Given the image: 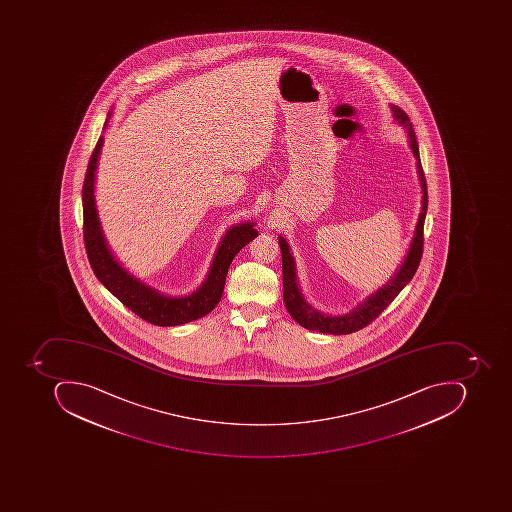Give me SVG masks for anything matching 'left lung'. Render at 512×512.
Listing matches in <instances>:
<instances>
[{
	"label": "left lung",
	"mask_w": 512,
	"mask_h": 512,
	"mask_svg": "<svg viewBox=\"0 0 512 512\" xmlns=\"http://www.w3.org/2000/svg\"><path fill=\"white\" fill-rule=\"evenodd\" d=\"M391 111L395 120L401 126H405L406 131H408L409 146H411L412 154L417 160L418 180H420L421 194H423V197H421V211L418 215L417 226H415L414 238H412L411 246H409L408 255H406L405 261L401 264L397 274H394V277L389 280V283L378 289L374 294L369 295L354 311L345 315H326L312 308L311 304L301 294L294 257H292L289 244L280 235L278 244H280L281 261H283L284 304H286V309H288L291 317L309 331L346 335L365 328L388 308L394 298L400 294L401 289L405 288L406 284L412 280L418 264H420L421 255H423V240H425L423 238V228H425L426 212H428V186H426L425 172L421 167L420 152H418L417 138H415L411 120L403 109L394 106V104H391Z\"/></svg>",
	"instance_id": "obj_1"
}]
</instances>
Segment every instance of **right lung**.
I'll use <instances>...</instances> for the list:
<instances>
[{"instance_id":"add662e5","label":"right lung","mask_w":512,"mask_h":512,"mask_svg":"<svg viewBox=\"0 0 512 512\" xmlns=\"http://www.w3.org/2000/svg\"><path fill=\"white\" fill-rule=\"evenodd\" d=\"M111 117L107 114L106 123ZM103 137L98 138L97 146L89 158L86 177L83 183V235L87 258L94 269L95 277L101 281L107 291H111L126 308L131 309L138 317L155 326H178L189 323L208 315L217 306L223 295L224 281L228 275L229 266L235 255L244 248L249 241L257 237L254 223H240L232 226L215 252L208 277L194 294L186 297H169L160 294L151 286L141 283L134 275L115 260L114 254L107 246L95 206V171H97L98 157H100Z\"/></svg>"}]
</instances>
